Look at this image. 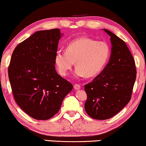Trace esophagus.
<instances>
[{"label":"esophagus","instance_id":"esophagus-1","mask_svg":"<svg viewBox=\"0 0 146 146\" xmlns=\"http://www.w3.org/2000/svg\"><path fill=\"white\" fill-rule=\"evenodd\" d=\"M74 88H75V90H79L80 88V86L78 84H74Z\"/></svg>","mask_w":146,"mask_h":146}]
</instances>
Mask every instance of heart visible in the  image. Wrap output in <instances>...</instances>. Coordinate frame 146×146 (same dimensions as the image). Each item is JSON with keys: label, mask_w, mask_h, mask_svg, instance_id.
Returning a JSON list of instances; mask_svg holds the SVG:
<instances>
[{"label": "heart", "mask_w": 146, "mask_h": 146, "mask_svg": "<svg viewBox=\"0 0 146 146\" xmlns=\"http://www.w3.org/2000/svg\"><path fill=\"white\" fill-rule=\"evenodd\" d=\"M111 47L104 41L81 37L69 43L66 50H58L54 62L61 75L66 76L75 62L76 77H94L99 75L110 60Z\"/></svg>", "instance_id": "obj_1"}]
</instances>
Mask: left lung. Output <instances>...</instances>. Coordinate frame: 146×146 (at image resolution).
Returning <instances> with one entry per match:
<instances>
[{
  "mask_svg": "<svg viewBox=\"0 0 146 146\" xmlns=\"http://www.w3.org/2000/svg\"><path fill=\"white\" fill-rule=\"evenodd\" d=\"M111 53L103 71L84 86V109L97 120L111 118L129 103L136 78L135 62L125 42L108 29Z\"/></svg>",
  "mask_w": 146,
  "mask_h": 146,
  "instance_id": "obj_1",
  "label": "left lung"
}]
</instances>
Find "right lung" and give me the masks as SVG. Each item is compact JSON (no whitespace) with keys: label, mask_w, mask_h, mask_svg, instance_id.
I'll return each mask as SVG.
<instances>
[{"label":"right lung","mask_w":146,"mask_h":146,"mask_svg":"<svg viewBox=\"0 0 146 146\" xmlns=\"http://www.w3.org/2000/svg\"><path fill=\"white\" fill-rule=\"evenodd\" d=\"M62 35L59 29L38 31L12 53L8 77L15 101L35 119L47 120L56 115L73 89L55 68L54 57Z\"/></svg>","instance_id":"add662e5"}]
</instances>
